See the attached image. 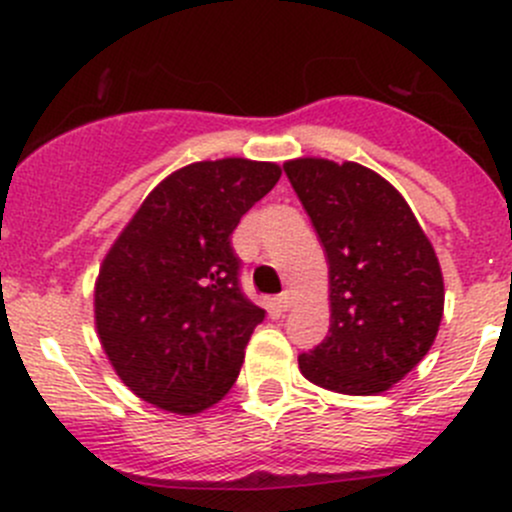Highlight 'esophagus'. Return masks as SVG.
I'll return each instance as SVG.
<instances>
[{
	"mask_svg": "<svg viewBox=\"0 0 512 512\" xmlns=\"http://www.w3.org/2000/svg\"><path fill=\"white\" fill-rule=\"evenodd\" d=\"M275 304H277V309H280V312H287V309L292 307V292H289V289H285V292H282L280 297L275 299Z\"/></svg>",
	"mask_w": 512,
	"mask_h": 512,
	"instance_id": "1",
	"label": "esophagus"
}]
</instances>
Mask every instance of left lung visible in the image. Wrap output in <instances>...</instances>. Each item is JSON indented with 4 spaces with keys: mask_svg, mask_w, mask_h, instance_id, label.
Segmentation results:
<instances>
[{
    "mask_svg": "<svg viewBox=\"0 0 512 512\" xmlns=\"http://www.w3.org/2000/svg\"><path fill=\"white\" fill-rule=\"evenodd\" d=\"M329 262V337L299 354L304 379L352 396L389 391L428 354L443 317L433 245L399 190L359 163L287 160Z\"/></svg>",
    "mask_w": 512,
    "mask_h": 512,
    "instance_id": "obj_1",
    "label": "left lung"
}]
</instances>
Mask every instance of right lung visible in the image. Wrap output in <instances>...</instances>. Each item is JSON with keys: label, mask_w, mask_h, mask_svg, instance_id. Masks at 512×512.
<instances>
[{"label": "right lung", "mask_w": 512, "mask_h": 512, "mask_svg": "<svg viewBox=\"0 0 512 512\" xmlns=\"http://www.w3.org/2000/svg\"><path fill=\"white\" fill-rule=\"evenodd\" d=\"M280 175L247 158L185 165L113 242L96 280V329L138 399L190 416L232 389L265 309L242 294L230 237Z\"/></svg>", "instance_id": "right-lung-1"}]
</instances>
